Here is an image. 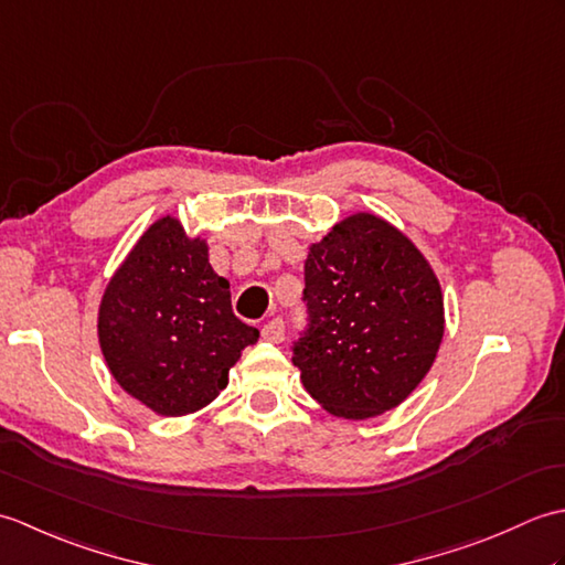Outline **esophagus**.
I'll return each instance as SVG.
<instances>
[{
	"instance_id": "1",
	"label": "esophagus",
	"mask_w": 565,
	"mask_h": 565,
	"mask_svg": "<svg viewBox=\"0 0 565 565\" xmlns=\"http://www.w3.org/2000/svg\"><path fill=\"white\" fill-rule=\"evenodd\" d=\"M262 338L269 342H281L284 340V320L271 318L267 326H262Z\"/></svg>"
}]
</instances>
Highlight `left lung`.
<instances>
[{
	"instance_id": "8db88e82",
	"label": "left lung",
	"mask_w": 565,
	"mask_h": 565,
	"mask_svg": "<svg viewBox=\"0 0 565 565\" xmlns=\"http://www.w3.org/2000/svg\"><path fill=\"white\" fill-rule=\"evenodd\" d=\"M303 298L310 328L294 347V366L330 415L393 411L435 364L444 338L439 279L381 215L352 213L310 243Z\"/></svg>"
}]
</instances>
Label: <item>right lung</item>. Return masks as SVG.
Listing matches in <instances>:
<instances>
[{"instance_id":"add662e5","label":"right lung","mask_w":565,"mask_h":565,"mask_svg":"<svg viewBox=\"0 0 565 565\" xmlns=\"http://www.w3.org/2000/svg\"><path fill=\"white\" fill-rule=\"evenodd\" d=\"M97 334L118 386L152 413L179 417L218 398L259 330L235 318L206 239L162 215L106 284Z\"/></svg>"}]
</instances>
